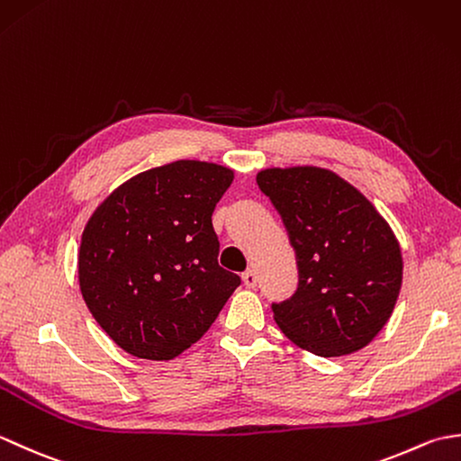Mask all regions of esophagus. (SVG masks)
<instances>
[{
  "label": "esophagus",
  "mask_w": 461,
  "mask_h": 461,
  "mask_svg": "<svg viewBox=\"0 0 461 461\" xmlns=\"http://www.w3.org/2000/svg\"><path fill=\"white\" fill-rule=\"evenodd\" d=\"M241 279H243V283H246V287H249V289H253V287L258 285V273L253 271V269H248L246 273H243Z\"/></svg>",
  "instance_id": "34e87169"
}]
</instances>
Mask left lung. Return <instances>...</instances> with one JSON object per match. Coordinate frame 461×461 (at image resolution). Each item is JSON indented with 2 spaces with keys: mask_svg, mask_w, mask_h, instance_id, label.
I'll return each mask as SVG.
<instances>
[{
  "mask_svg": "<svg viewBox=\"0 0 461 461\" xmlns=\"http://www.w3.org/2000/svg\"><path fill=\"white\" fill-rule=\"evenodd\" d=\"M258 185L285 223L299 269L293 297L271 305L279 329L317 357L366 347L402 285V253L386 220L355 185L317 166L261 170Z\"/></svg>",
  "mask_w": 461,
  "mask_h": 461,
  "instance_id": "1",
  "label": "left lung"
}]
</instances>
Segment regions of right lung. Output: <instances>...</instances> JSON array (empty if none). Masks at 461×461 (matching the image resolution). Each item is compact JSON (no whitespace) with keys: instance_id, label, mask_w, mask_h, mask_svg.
<instances>
[{"instance_id":"1","label":"right lung","mask_w":461,"mask_h":461,"mask_svg":"<svg viewBox=\"0 0 461 461\" xmlns=\"http://www.w3.org/2000/svg\"><path fill=\"white\" fill-rule=\"evenodd\" d=\"M233 182L176 160L119 185L86 221L79 285L91 315L132 357L170 360L220 315L241 279L220 267L212 213Z\"/></svg>"}]
</instances>
